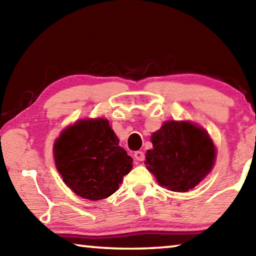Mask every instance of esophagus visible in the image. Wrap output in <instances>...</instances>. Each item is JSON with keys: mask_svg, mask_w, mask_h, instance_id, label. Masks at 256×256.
<instances>
[{"mask_svg": "<svg viewBox=\"0 0 256 256\" xmlns=\"http://www.w3.org/2000/svg\"><path fill=\"white\" fill-rule=\"evenodd\" d=\"M134 158L138 162H142L144 160V152H140V150H138V152H134Z\"/></svg>", "mask_w": 256, "mask_h": 256, "instance_id": "esophagus-1", "label": "esophagus"}]
</instances>
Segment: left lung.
Returning <instances> with one entry per match:
<instances>
[{
  "label": "left lung",
  "mask_w": 256,
  "mask_h": 256,
  "mask_svg": "<svg viewBox=\"0 0 256 256\" xmlns=\"http://www.w3.org/2000/svg\"><path fill=\"white\" fill-rule=\"evenodd\" d=\"M146 162L158 184L172 192L192 189L212 171L216 147L204 128L186 120H168L152 136Z\"/></svg>",
  "instance_id": "left-lung-1"
}]
</instances>
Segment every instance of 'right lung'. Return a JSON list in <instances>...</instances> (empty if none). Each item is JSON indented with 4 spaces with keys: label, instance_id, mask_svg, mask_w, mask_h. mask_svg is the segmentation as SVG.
Instances as JSON below:
<instances>
[{
    "label": "right lung",
    "instance_id": "add662e5",
    "mask_svg": "<svg viewBox=\"0 0 256 256\" xmlns=\"http://www.w3.org/2000/svg\"><path fill=\"white\" fill-rule=\"evenodd\" d=\"M109 122L104 118L77 120L56 140V168L77 196L104 200L120 188L131 171L133 160L118 146Z\"/></svg>",
    "mask_w": 256,
    "mask_h": 256
}]
</instances>
